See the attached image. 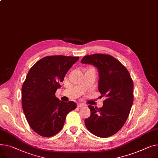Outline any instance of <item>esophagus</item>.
<instances>
[{"label": "esophagus", "instance_id": "34e87169", "mask_svg": "<svg viewBox=\"0 0 158 158\" xmlns=\"http://www.w3.org/2000/svg\"><path fill=\"white\" fill-rule=\"evenodd\" d=\"M77 107H82L83 106H85V105L84 103H77Z\"/></svg>", "mask_w": 158, "mask_h": 158}]
</instances>
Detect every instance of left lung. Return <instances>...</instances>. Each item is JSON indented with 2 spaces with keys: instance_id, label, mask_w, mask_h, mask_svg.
Here are the masks:
<instances>
[{
  "instance_id": "left-lung-1",
  "label": "left lung",
  "mask_w": 158,
  "mask_h": 158,
  "mask_svg": "<svg viewBox=\"0 0 158 158\" xmlns=\"http://www.w3.org/2000/svg\"><path fill=\"white\" fill-rule=\"evenodd\" d=\"M82 64H91L98 70V90L105 97L101 108L89 106L90 116L85 120L87 129L99 137L116 133L127 121L133 102V82L120 61L109 55H86Z\"/></svg>"
}]
</instances>
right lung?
Instances as JSON below:
<instances>
[{
    "mask_svg": "<svg viewBox=\"0 0 158 158\" xmlns=\"http://www.w3.org/2000/svg\"><path fill=\"white\" fill-rule=\"evenodd\" d=\"M79 56H48L30 69L22 92V108L31 128L44 137L62 129L67 115L76 108L72 101L64 102L55 97L60 82Z\"/></svg>",
    "mask_w": 158,
    "mask_h": 158,
    "instance_id": "1",
    "label": "right lung"
}]
</instances>
